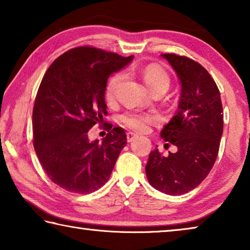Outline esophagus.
Listing matches in <instances>:
<instances>
[{
	"label": "esophagus",
	"instance_id": "1",
	"mask_svg": "<svg viewBox=\"0 0 250 250\" xmlns=\"http://www.w3.org/2000/svg\"><path fill=\"white\" fill-rule=\"evenodd\" d=\"M137 137H138V134H135L133 132L126 133V139H128V142H132Z\"/></svg>",
	"mask_w": 250,
	"mask_h": 250
}]
</instances>
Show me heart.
Wrapping results in <instances>:
<instances>
[{"mask_svg":"<svg viewBox=\"0 0 250 250\" xmlns=\"http://www.w3.org/2000/svg\"><path fill=\"white\" fill-rule=\"evenodd\" d=\"M141 76L151 91L156 89H163L167 91L168 86H170V76L162 67L158 65L151 64L143 67L141 69ZM125 78V74L124 71H119L108 80L107 86H105V99L109 103L116 100ZM120 121L128 128L142 132V131H146L147 129V125L155 124L158 121V117L146 112L128 111L120 117Z\"/></svg>","mask_w":250,"mask_h":250,"instance_id":"obj_1","label":"heart"}]
</instances>
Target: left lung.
I'll use <instances>...</instances> for the list:
<instances>
[{
	"label": "left lung",
	"mask_w": 250,
	"mask_h": 250,
	"mask_svg": "<svg viewBox=\"0 0 250 250\" xmlns=\"http://www.w3.org/2000/svg\"><path fill=\"white\" fill-rule=\"evenodd\" d=\"M181 83L176 115L161 131L166 146L175 153L162 155L158 149L149 155L146 173L154 188L181 195L200 185L216 161L223 134L224 115L219 90L208 71L193 59L162 54Z\"/></svg>",
	"instance_id": "obj_1"
}]
</instances>
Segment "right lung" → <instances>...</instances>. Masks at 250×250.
Listing matches in <instances>:
<instances>
[{"label":"right lung","mask_w":250,"mask_h":250,"mask_svg":"<svg viewBox=\"0 0 250 250\" xmlns=\"http://www.w3.org/2000/svg\"><path fill=\"white\" fill-rule=\"evenodd\" d=\"M132 59L80 46L55 59L42 79L33 109V145L46 174L66 191L92 193L111 175L126 145L125 130L109 125L103 142L90 141L88 131L107 113L109 76Z\"/></svg>","instance_id":"obj_1"}]
</instances>
